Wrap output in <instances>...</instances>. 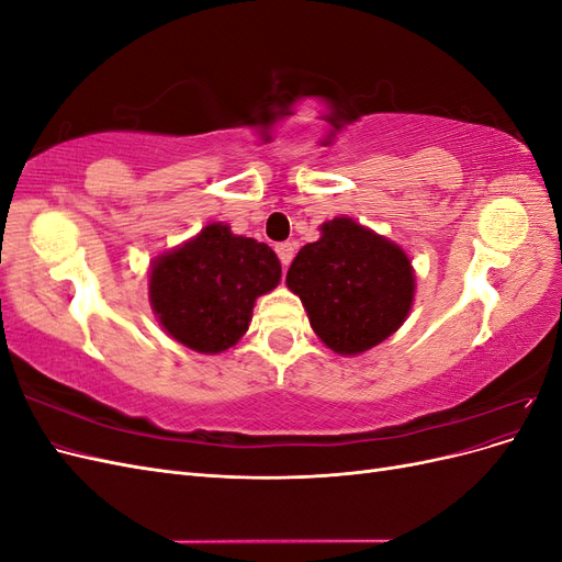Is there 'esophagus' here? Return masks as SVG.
Wrapping results in <instances>:
<instances>
[{
	"label": "esophagus",
	"mask_w": 562,
	"mask_h": 562,
	"mask_svg": "<svg viewBox=\"0 0 562 562\" xmlns=\"http://www.w3.org/2000/svg\"><path fill=\"white\" fill-rule=\"evenodd\" d=\"M277 255H279V260H281V265L283 267H288L293 262V255H295V246L293 244H279L277 246Z\"/></svg>",
	"instance_id": "1"
}]
</instances>
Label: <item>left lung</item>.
<instances>
[{"instance_id":"obj_1","label":"left lung","mask_w":562,"mask_h":562,"mask_svg":"<svg viewBox=\"0 0 562 562\" xmlns=\"http://www.w3.org/2000/svg\"><path fill=\"white\" fill-rule=\"evenodd\" d=\"M314 333L335 353H363L396 333L413 307L415 271L401 246L351 217L321 225L285 274Z\"/></svg>"}]
</instances>
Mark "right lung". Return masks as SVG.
I'll list each match as a JSON object with an SVG mask.
<instances>
[{"instance_id":"1","label":"right lung","mask_w":562,"mask_h":562,"mask_svg":"<svg viewBox=\"0 0 562 562\" xmlns=\"http://www.w3.org/2000/svg\"><path fill=\"white\" fill-rule=\"evenodd\" d=\"M279 281L274 250L213 223L151 262L149 302L164 330L180 345L220 353L239 342L255 300L274 291Z\"/></svg>"}]
</instances>
